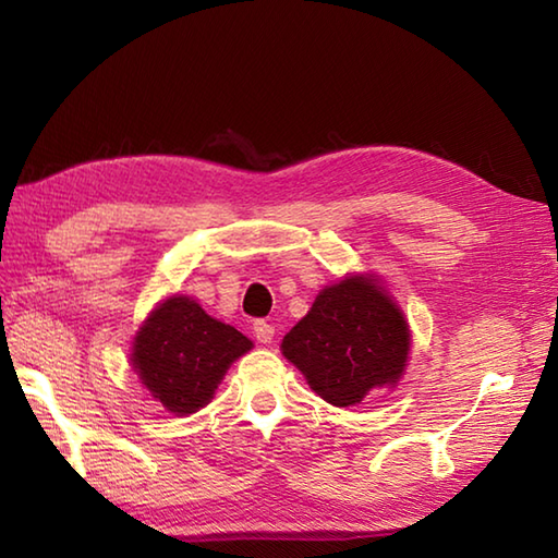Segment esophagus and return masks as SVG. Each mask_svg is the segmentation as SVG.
Masks as SVG:
<instances>
[{"mask_svg":"<svg viewBox=\"0 0 558 558\" xmlns=\"http://www.w3.org/2000/svg\"><path fill=\"white\" fill-rule=\"evenodd\" d=\"M272 336H276V328H272L268 322H254V338L258 342H270Z\"/></svg>","mask_w":558,"mask_h":558,"instance_id":"obj_1","label":"esophagus"}]
</instances>
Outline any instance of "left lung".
<instances>
[{
  "label": "left lung",
  "instance_id": "1",
  "mask_svg": "<svg viewBox=\"0 0 558 558\" xmlns=\"http://www.w3.org/2000/svg\"><path fill=\"white\" fill-rule=\"evenodd\" d=\"M410 330L372 278H345L318 292L310 314L282 338V354L336 408L393 386L408 362Z\"/></svg>",
  "mask_w": 558,
  "mask_h": 558
}]
</instances>
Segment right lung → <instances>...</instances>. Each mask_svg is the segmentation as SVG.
Instances as JSON below:
<instances>
[{
    "label": "right lung",
    "mask_w": 558,
    "mask_h": 558,
    "mask_svg": "<svg viewBox=\"0 0 558 558\" xmlns=\"http://www.w3.org/2000/svg\"><path fill=\"white\" fill-rule=\"evenodd\" d=\"M252 350L240 330L210 318L189 298H170L141 326L134 369L153 398L177 414L204 408L228 366Z\"/></svg>",
    "instance_id": "right-lung-1"
}]
</instances>
